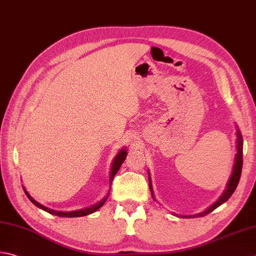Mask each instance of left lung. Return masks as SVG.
Segmentation results:
<instances>
[{"mask_svg": "<svg viewBox=\"0 0 256 256\" xmlns=\"http://www.w3.org/2000/svg\"><path fill=\"white\" fill-rule=\"evenodd\" d=\"M236 128V154H235V158H234V165L232 168V173L230 175V178L226 183V188L223 191V193L221 194V196L218 198V201H215L211 206L208 208L206 210H204L203 212L198 213V214H194V215H180L178 218H201L206 215L208 213H211L212 211H214L215 208H218L220 205H222L223 203H225L228 200L231 198V195L234 193L235 188H236L240 178H241V173H242V165H243V138L242 134L240 132V130L238 128V125H235ZM148 173V185H150V190H151L152 193V198H154V201H156L154 198V192H153V186H152V180H151V173Z\"/></svg>", "mask_w": 256, "mask_h": 256, "instance_id": "obj_1", "label": "left lung"}]
</instances>
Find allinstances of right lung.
<instances>
[{
  "label": "right lung",
  "mask_w": 256,
  "mask_h": 256,
  "mask_svg": "<svg viewBox=\"0 0 256 256\" xmlns=\"http://www.w3.org/2000/svg\"><path fill=\"white\" fill-rule=\"evenodd\" d=\"M126 155H128V151H126V148H122L121 151H120L116 156L114 158L113 162H112V166H111V171H110V178H108V184H110V190H111V185L113 182V178L115 176V174L118 172L120 168H121V165L123 164V162L125 161V158H126ZM24 188V192L26 194V196L30 198V201H31L35 206H38V208L43 210V211L48 212L50 214H53V215H56V216H61V218H78V216H85V215H88V214H92L94 212H96L100 208H102L104 203L106 202V200L108 198V194L110 191L108 193V195H105V196L101 200V201H98V203H95L91 206L88 208H84L81 210H75V211H68V212H64V211H55V210L52 208H48L46 206H44V205L40 204L38 202L35 201V200L30 195V193L26 191V188Z\"/></svg>",
  "instance_id": "obj_1"
}]
</instances>
